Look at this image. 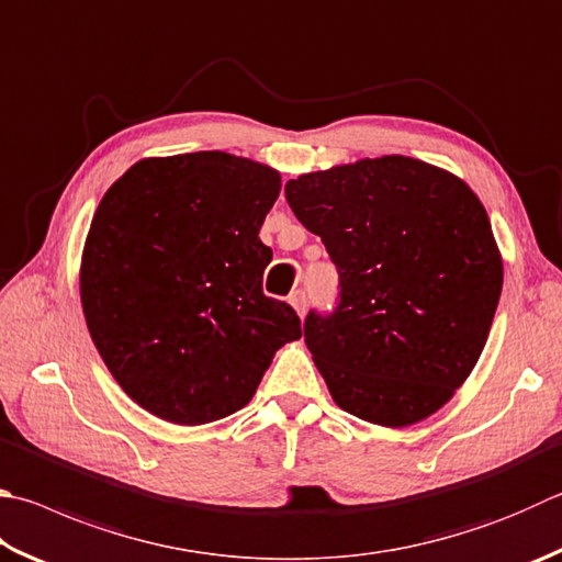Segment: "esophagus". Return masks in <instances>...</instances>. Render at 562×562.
Here are the masks:
<instances>
[{
    "label": "esophagus",
    "instance_id": "34e87169",
    "mask_svg": "<svg viewBox=\"0 0 562 562\" xmlns=\"http://www.w3.org/2000/svg\"><path fill=\"white\" fill-rule=\"evenodd\" d=\"M290 304H292V307L297 310V314L302 316L304 310H307V294H304V290H294V292L290 294Z\"/></svg>",
    "mask_w": 562,
    "mask_h": 562
}]
</instances>
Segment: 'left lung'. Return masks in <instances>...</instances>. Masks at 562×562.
Returning <instances> with one entry per match:
<instances>
[{
    "label": "left lung",
    "mask_w": 562,
    "mask_h": 562,
    "mask_svg": "<svg viewBox=\"0 0 562 562\" xmlns=\"http://www.w3.org/2000/svg\"><path fill=\"white\" fill-rule=\"evenodd\" d=\"M339 272L304 341L336 405L405 427L472 373L502 297V258L464 181L411 157L361 159L284 183Z\"/></svg>",
    "instance_id": "left-lung-1"
}]
</instances>
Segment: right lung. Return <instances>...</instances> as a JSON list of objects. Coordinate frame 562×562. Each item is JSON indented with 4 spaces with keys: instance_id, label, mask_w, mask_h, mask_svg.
<instances>
[{
    "instance_id": "right-lung-1",
    "label": "right lung",
    "mask_w": 562,
    "mask_h": 562,
    "mask_svg": "<svg viewBox=\"0 0 562 562\" xmlns=\"http://www.w3.org/2000/svg\"><path fill=\"white\" fill-rule=\"evenodd\" d=\"M280 175L226 151L142 159L100 201L80 300L100 356L132 401L177 425L248 405L272 353L302 336L262 292L258 238Z\"/></svg>"
}]
</instances>
